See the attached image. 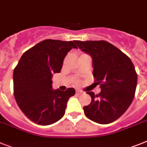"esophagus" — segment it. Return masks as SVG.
Here are the masks:
<instances>
[{
  "label": "esophagus",
  "instance_id": "obj_1",
  "mask_svg": "<svg viewBox=\"0 0 147 147\" xmlns=\"http://www.w3.org/2000/svg\"><path fill=\"white\" fill-rule=\"evenodd\" d=\"M82 93H83V92H82V91L76 90V94L77 95H81V94H82Z\"/></svg>",
  "mask_w": 147,
  "mask_h": 147
}]
</instances>
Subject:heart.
I'll return each mask as SVG.
<instances>
[{"label":"heart","instance_id":"obj_1","mask_svg":"<svg viewBox=\"0 0 147 147\" xmlns=\"http://www.w3.org/2000/svg\"><path fill=\"white\" fill-rule=\"evenodd\" d=\"M76 83H78V81H76Z\"/></svg>","mask_w":147,"mask_h":147}]
</instances>
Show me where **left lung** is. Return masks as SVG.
<instances>
[{
	"label": "left lung",
	"instance_id": "1",
	"mask_svg": "<svg viewBox=\"0 0 147 147\" xmlns=\"http://www.w3.org/2000/svg\"><path fill=\"white\" fill-rule=\"evenodd\" d=\"M82 51L92 59L93 77L101 92L91 97L84 107L85 115L99 124H108L119 118L133 101L138 75L129 57L108 42L75 41Z\"/></svg>",
	"mask_w": 147,
	"mask_h": 147
}]
</instances>
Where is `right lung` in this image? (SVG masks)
Returning a JSON list of instances; mask_svg holds the SVG:
<instances>
[{
  "label": "right lung",
  "mask_w": 147,
  "mask_h": 147,
  "mask_svg": "<svg viewBox=\"0 0 147 147\" xmlns=\"http://www.w3.org/2000/svg\"><path fill=\"white\" fill-rule=\"evenodd\" d=\"M77 49L72 41L45 39L23 54L13 71L14 96L24 115L38 125H48L63 117L74 88L52 89L53 74L59 73L67 53Z\"/></svg>",
  "instance_id": "right-lung-1"
}]
</instances>
